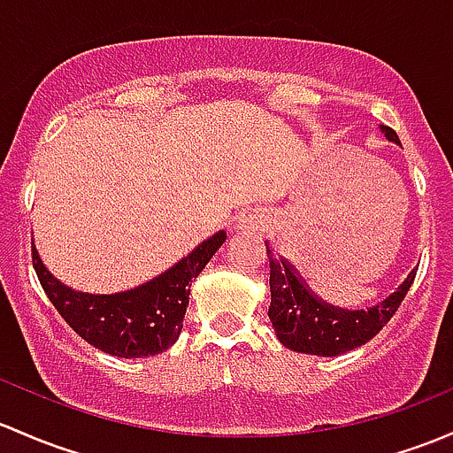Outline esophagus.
Here are the masks:
<instances>
[{"instance_id":"obj_1","label":"esophagus","mask_w":453,"mask_h":453,"mask_svg":"<svg viewBox=\"0 0 453 453\" xmlns=\"http://www.w3.org/2000/svg\"><path fill=\"white\" fill-rule=\"evenodd\" d=\"M266 226V221L263 219V214H247L239 221V230L245 232V234H258L263 232Z\"/></svg>"}]
</instances>
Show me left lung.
Masks as SVG:
<instances>
[{"mask_svg": "<svg viewBox=\"0 0 453 453\" xmlns=\"http://www.w3.org/2000/svg\"><path fill=\"white\" fill-rule=\"evenodd\" d=\"M382 130L390 141L399 142L393 127L382 126ZM266 258H269L271 287L269 319L278 332V339L288 349L314 356H339L369 342L402 306L417 275V271H412L397 293L378 306L369 311L347 312L327 306L308 293L302 280L295 275L293 266L275 258L269 247H266Z\"/></svg>", "mask_w": 453, "mask_h": 453, "instance_id": "8db88e82", "label": "left lung"}]
</instances>
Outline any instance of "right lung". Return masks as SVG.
Here are the masks:
<instances>
[{"label":"right lung","mask_w":453,"mask_h":453,"mask_svg":"<svg viewBox=\"0 0 453 453\" xmlns=\"http://www.w3.org/2000/svg\"><path fill=\"white\" fill-rule=\"evenodd\" d=\"M223 241L226 232H219L160 278L117 295H84L66 288L42 266L35 242L32 265L45 295L75 334L111 356L145 358L169 349L178 341L188 306L190 280L202 273Z\"/></svg>","instance_id":"right-lung-1"}]
</instances>
